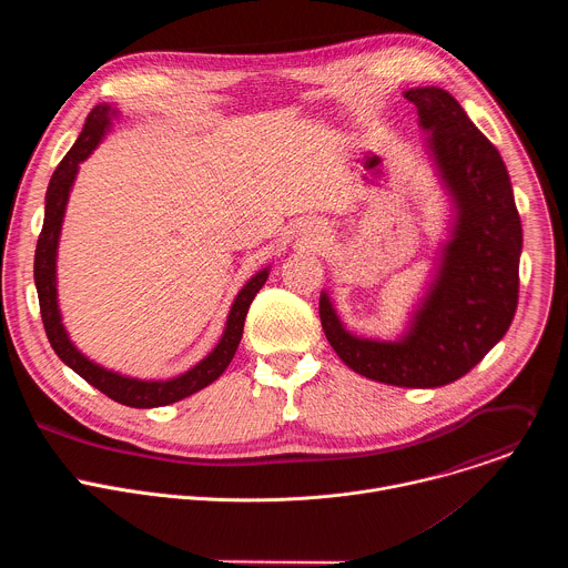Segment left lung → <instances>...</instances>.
<instances>
[{
	"label": "left lung",
	"instance_id": "obj_1",
	"mask_svg": "<svg viewBox=\"0 0 568 568\" xmlns=\"http://www.w3.org/2000/svg\"><path fill=\"white\" fill-rule=\"evenodd\" d=\"M429 150L456 204L436 281L397 342L351 335L321 292L323 333L355 373L407 388H434L469 373L508 333L519 298L521 220L499 150L440 88L409 90Z\"/></svg>",
	"mask_w": 568,
	"mask_h": 568
}]
</instances>
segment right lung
Wrapping results in <instances>:
<instances>
[{"mask_svg":"<svg viewBox=\"0 0 568 568\" xmlns=\"http://www.w3.org/2000/svg\"><path fill=\"white\" fill-rule=\"evenodd\" d=\"M116 114L110 105H97L88 121L83 132L75 139L73 148L64 154V159L58 164L49 189H47V204H44V224L38 237V247H36V265H33V276H36V287H38V298H40V314L44 323V333L55 351V355L71 368L75 371L85 382H90L94 388L105 393L119 404H125V407L134 409H152V407H164V404H173L178 399H184L200 388L209 386L215 382L224 368L231 364L237 344L242 339V328H245V316L250 312V305L258 290L265 285L270 270L258 272L247 285L240 290L235 296L229 318H226V328L222 333L220 344L204 357L197 366L186 371L184 375L166 382H143L134 377H125L112 371H105L103 366L90 362L85 355H80L75 346L69 342L67 331L60 321V310H58V294H55V254H58V237H60V226L64 217V206L69 200L71 184L78 173V164L85 161L92 150L99 145L103 139L110 119Z\"/></svg>","mask_w":568,"mask_h":568,"instance_id":"obj_1","label":"right lung"}]
</instances>
